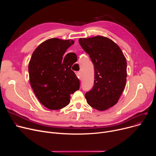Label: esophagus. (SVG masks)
Instances as JSON below:
<instances>
[{
    "mask_svg": "<svg viewBox=\"0 0 156 156\" xmlns=\"http://www.w3.org/2000/svg\"><path fill=\"white\" fill-rule=\"evenodd\" d=\"M76 76H78V78L80 80H81V73H80V71H78V72H77V73H76Z\"/></svg>",
    "mask_w": 156,
    "mask_h": 156,
    "instance_id": "obj_1",
    "label": "esophagus"
}]
</instances>
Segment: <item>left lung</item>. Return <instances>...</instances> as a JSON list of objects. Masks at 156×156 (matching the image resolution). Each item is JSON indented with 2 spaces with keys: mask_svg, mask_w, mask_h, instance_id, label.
<instances>
[{
  "mask_svg": "<svg viewBox=\"0 0 156 156\" xmlns=\"http://www.w3.org/2000/svg\"><path fill=\"white\" fill-rule=\"evenodd\" d=\"M79 43L94 65V86L85 95L87 102L97 110H107L117 104L125 88V57L119 47L107 37L80 38Z\"/></svg>",
  "mask_w": 156,
  "mask_h": 156,
  "instance_id": "1",
  "label": "left lung"
}]
</instances>
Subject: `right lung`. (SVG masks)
<instances>
[{
	"mask_svg": "<svg viewBox=\"0 0 156 156\" xmlns=\"http://www.w3.org/2000/svg\"><path fill=\"white\" fill-rule=\"evenodd\" d=\"M75 42L48 39L32 54L28 65L30 82L40 102L51 110L61 109L70 102V95L79 90L80 80L71 70L75 62L71 56L63 57ZM76 57L75 53H71Z\"/></svg>",
	"mask_w": 156,
	"mask_h": 156,
	"instance_id": "obj_1",
	"label": "right lung"
}]
</instances>
